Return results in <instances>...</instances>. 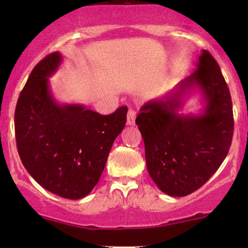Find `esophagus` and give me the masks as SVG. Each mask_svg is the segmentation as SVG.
Masks as SVG:
<instances>
[{"label":"esophagus","mask_w":248,"mask_h":248,"mask_svg":"<svg viewBox=\"0 0 248 248\" xmlns=\"http://www.w3.org/2000/svg\"><path fill=\"white\" fill-rule=\"evenodd\" d=\"M134 122H136V111L133 109H129L127 112V124L133 126Z\"/></svg>","instance_id":"esophagus-1"}]
</instances>
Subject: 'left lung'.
Returning a JSON list of instances; mask_svg holds the SVG:
<instances>
[{
    "label": "left lung",
    "instance_id": "left-lung-1",
    "mask_svg": "<svg viewBox=\"0 0 248 248\" xmlns=\"http://www.w3.org/2000/svg\"><path fill=\"white\" fill-rule=\"evenodd\" d=\"M196 88L204 109L198 115L181 114L184 97ZM136 124L147 171L158 188L171 197L201 188L228 155L234 131L231 92L212 55L202 50L196 71L172 91L145 103Z\"/></svg>",
    "mask_w": 248,
    "mask_h": 248
}]
</instances>
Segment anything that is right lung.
I'll use <instances>...</instances> for the list:
<instances>
[{"mask_svg":"<svg viewBox=\"0 0 248 248\" xmlns=\"http://www.w3.org/2000/svg\"><path fill=\"white\" fill-rule=\"evenodd\" d=\"M61 62L62 55L52 52L30 74L16 108V146L26 170L43 188L81 199L98 184L128 109L101 115L82 104L57 103L49 78Z\"/></svg>","mask_w":248,"mask_h":248,"instance_id":"add662e5","label":"right lung"}]
</instances>
